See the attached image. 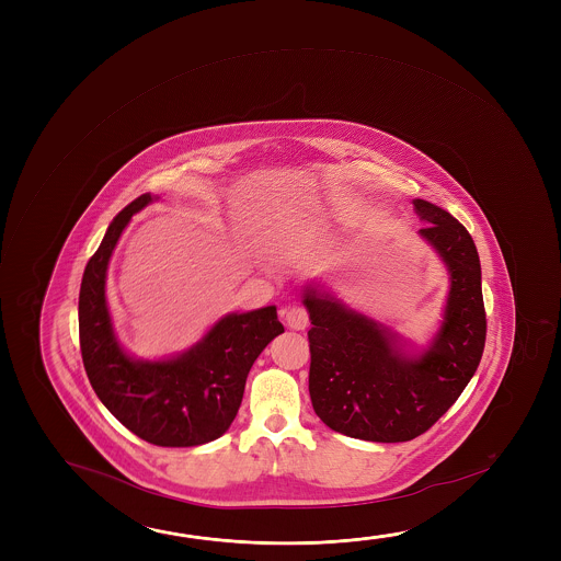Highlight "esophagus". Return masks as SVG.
Segmentation results:
<instances>
[{
	"mask_svg": "<svg viewBox=\"0 0 561 561\" xmlns=\"http://www.w3.org/2000/svg\"><path fill=\"white\" fill-rule=\"evenodd\" d=\"M285 322L289 329L294 331H305L307 324H309V312L301 305H291L284 311Z\"/></svg>",
	"mask_w": 561,
	"mask_h": 561,
	"instance_id": "1",
	"label": "esophagus"
}]
</instances>
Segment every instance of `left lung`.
<instances>
[{"instance_id": "1", "label": "left lung", "mask_w": 561, "mask_h": 561, "mask_svg": "<svg viewBox=\"0 0 561 561\" xmlns=\"http://www.w3.org/2000/svg\"><path fill=\"white\" fill-rule=\"evenodd\" d=\"M419 234L450 274L444 321L431 348L409 356L396 332L352 311L319 287H305L309 311L312 409L332 431L369 442L421 436L456 403L485 348L481 264L466 227L434 203L414 199Z\"/></svg>"}]
</instances>
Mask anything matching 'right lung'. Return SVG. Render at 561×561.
<instances>
[{
    "mask_svg": "<svg viewBox=\"0 0 561 561\" xmlns=\"http://www.w3.org/2000/svg\"><path fill=\"white\" fill-rule=\"evenodd\" d=\"M157 197L142 193L111 221L100 249L83 270L78 322L83 368L123 426L164 448L217 440L239 413L252 364L284 324L274 305L230 312L195 346L170 359L130 358L113 332L105 301L110 257L130 217Z\"/></svg>",
    "mask_w": 561,
    "mask_h": 561,
    "instance_id": "add662e5",
    "label": "right lung"
}]
</instances>
